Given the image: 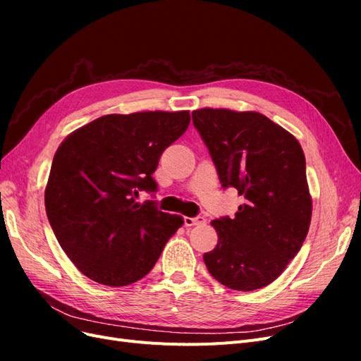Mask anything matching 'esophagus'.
<instances>
[{"label": "esophagus", "mask_w": 361, "mask_h": 361, "mask_svg": "<svg viewBox=\"0 0 361 361\" xmlns=\"http://www.w3.org/2000/svg\"><path fill=\"white\" fill-rule=\"evenodd\" d=\"M206 221L204 216H183V224L187 227H191V226H197V224H203Z\"/></svg>", "instance_id": "obj_1"}]
</instances>
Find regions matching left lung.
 I'll return each mask as SVG.
<instances>
[{"label": "left lung", "mask_w": 361, "mask_h": 361, "mask_svg": "<svg viewBox=\"0 0 361 361\" xmlns=\"http://www.w3.org/2000/svg\"><path fill=\"white\" fill-rule=\"evenodd\" d=\"M192 123L209 150L223 188L245 203L233 218L211 224L216 247L203 255L211 276L235 290L274 281L297 256L309 232L312 197L298 140L256 111L202 108Z\"/></svg>", "instance_id": "obj_1"}]
</instances>
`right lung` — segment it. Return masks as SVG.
<instances>
[{"instance_id":"1","label":"right lung","mask_w":361,"mask_h":361,"mask_svg":"<svg viewBox=\"0 0 361 361\" xmlns=\"http://www.w3.org/2000/svg\"><path fill=\"white\" fill-rule=\"evenodd\" d=\"M190 111L108 114L64 138L45 190L49 224L64 253L85 277L126 286L155 267L164 245L183 224L154 200L162 152L190 125Z\"/></svg>"}]
</instances>
